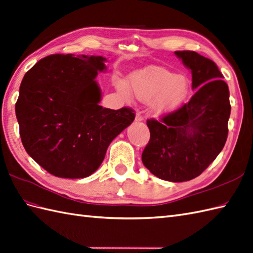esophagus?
Returning a JSON list of instances; mask_svg holds the SVG:
<instances>
[{
	"mask_svg": "<svg viewBox=\"0 0 253 253\" xmlns=\"http://www.w3.org/2000/svg\"><path fill=\"white\" fill-rule=\"evenodd\" d=\"M135 120H136V121H143V120H144L143 115H141L140 113H137V114H136V117H135Z\"/></svg>",
	"mask_w": 253,
	"mask_h": 253,
	"instance_id": "34e87169",
	"label": "esophagus"
}]
</instances>
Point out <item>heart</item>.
I'll return each mask as SVG.
<instances>
[{
  "mask_svg": "<svg viewBox=\"0 0 253 253\" xmlns=\"http://www.w3.org/2000/svg\"><path fill=\"white\" fill-rule=\"evenodd\" d=\"M119 93L130 100L132 93L128 84L122 79L115 82ZM130 84L133 93L138 100L150 102V106L157 114L171 112L186 100L190 84L187 77L176 75L163 67L153 66L149 69L133 73L130 76Z\"/></svg>",
  "mask_w": 253,
  "mask_h": 253,
  "instance_id": "obj_1",
  "label": "heart"
}]
</instances>
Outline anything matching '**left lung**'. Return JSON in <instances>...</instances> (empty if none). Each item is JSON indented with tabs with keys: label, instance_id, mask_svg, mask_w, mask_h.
Wrapping results in <instances>:
<instances>
[{
	"label": "left lung",
	"instance_id": "1",
	"mask_svg": "<svg viewBox=\"0 0 253 253\" xmlns=\"http://www.w3.org/2000/svg\"><path fill=\"white\" fill-rule=\"evenodd\" d=\"M192 73L190 101L161 121L148 119L150 139L141 161L160 179L182 182L200 176L223 149L231 114L230 91L217 64L195 51H175Z\"/></svg>",
	"mask_w": 253,
	"mask_h": 253
}]
</instances>
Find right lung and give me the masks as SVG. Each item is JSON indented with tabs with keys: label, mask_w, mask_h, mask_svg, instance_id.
Returning <instances> with one entry per match:
<instances>
[{
	"label": "right lung",
	"mask_w": 253,
	"mask_h": 253,
	"mask_svg": "<svg viewBox=\"0 0 253 253\" xmlns=\"http://www.w3.org/2000/svg\"><path fill=\"white\" fill-rule=\"evenodd\" d=\"M106 59L51 54L24 75L16 103L22 145L48 173L84 178L98 169L112 140L135 119L134 110L103 108L97 72Z\"/></svg>",
	"instance_id": "add662e5"
}]
</instances>
